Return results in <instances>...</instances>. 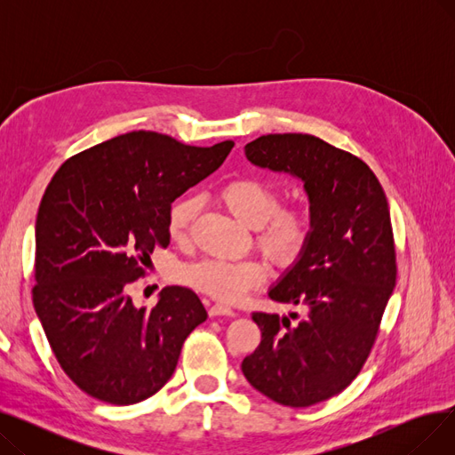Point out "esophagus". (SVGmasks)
I'll return each mask as SVG.
<instances>
[{
	"mask_svg": "<svg viewBox=\"0 0 455 455\" xmlns=\"http://www.w3.org/2000/svg\"><path fill=\"white\" fill-rule=\"evenodd\" d=\"M208 314H210V317H218V315H228V317H232L234 315V309L230 307V306H227V304H212L210 306V309H208Z\"/></svg>",
	"mask_w": 455,
	"mask_h": 455,
	"instance_id": "1",
	"label": "esophagus"
}]
</instances>
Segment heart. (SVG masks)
<instances>
[{
  "instance_id": "1",
  "label": "heart",
  "mask_w": 455,
  "mask_h": 455,
  "mask_svg": "<svg viewBox=\"0 0 455 455\" xmlns=\"http://www.w3.org/2000/svg\"><path fill=\"white\" fill-rule=\"evenodd\" d=\"M221 203L245 225L258 228V245L282 266L297 261L312 242L314 220L304 208H280L278 189L259 177H237L220 188ZM197 201L182 197L167 213V230L182 240L196 218ZM267 266L256 258H204L180 267L179 280L213 299L235 302L259 288Z\"/></svg>"
}]
</instances>
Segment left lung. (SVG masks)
<instances>
[{"mask_svg":"<svg viewBox=\"0 0 455 455\" xmlns=\"http://www.w3.org/2000/svg\"><path fill=\"white\" fill-rule=\"evenodd\" d=\"M245 155L259 167L304 180L314 234L269 291L276 302L299 306L302 319L252 314L261 341L242 371L267 398L307 408L347 389L378 338L396 282L389 204L362 158L317 136H259Z\"/></svg>","mask_w":455,"mask_h":455,"instance_id":"obj_1","label":"left lung"}]
</instances>
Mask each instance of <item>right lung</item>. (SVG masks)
Wrapping results in <instances>:
<instances>
[{
    "instance_id": "right-lung-1",
    "label": "right lung",
    "mask_w": 455,
    "mask_h": 455,
    "mask_svg": "<svg viewBox=\"0 0 455 455\" xmlns=\"http://www.w3.org/2000/svg\"><path fill=\"white\" fill-rule=\"evenodd\" d=\"M212 148L132 131L69 156L36 215L33 304L59 365L86 395L129 405L160 391L182 345L206 321L199 297L167 285L136 307L131 285L170 245L172 203L225 162Z\"/></svg>"
}]
</instances>
